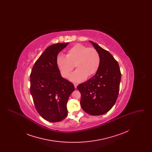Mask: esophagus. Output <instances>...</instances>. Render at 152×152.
<instances>
[{"label":"esophagus","mask_w":152,"mask_h":152,"mask_svg":"<svg viewBox=\"0 0 152 152\" xmlns=\"http://www.w3.org/2000/svg\"><path fill=\"white\" fill-rule=\"evenodd\" d=\"M73 84H74V87H75V88H77V86H78V84H77V83H74Z\"/></svg>","instance_id":"esophagus-1"}]
</instances>
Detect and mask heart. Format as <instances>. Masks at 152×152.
<instances>
[{
	"label": "heart",
	"mask_w": 152,
	"mask_h": 152,
	"mask_svg": "<svg viewBox=\"0 0 152 152\" xmlns=\"http://www.w3.org/2000/svg\"><path fill=\"white\" fill-rule=\"evenodd\" d=\"M58 68L64 77H67L72 71L75 65L77 70L69 76L75 82H80L97 72L100 64V56L94 48L77 44L71 47L66 55H58L56 58Z\"/></svg>",
	"instance_id": "1"
}]
</instances>
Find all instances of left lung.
Masks as SVG:
<instances>
[{"label": "left lung", "mask_w": 152, "mask_h": 152, "mask_svg": "<svg viewBox=\"0 0 152 152\" xmlns=\"http://www.w3.org/2000/svg\"><path fill=\"white\" fill-rule=\"evenodd\" d=\"M100 56V64L94 76L80 84V105L87 113L99 116L108 112L118 97L121 72L119 65L108 51L89 41Z\"/></svg>", "instance_id": "1"}]
</instances>
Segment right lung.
Instances as JSON below:
<instances>
[{
    "instance_id": "1",
    "label": "right lung",
    "mask_w": 152,
    "mask_h": 152,
    "mask_svg": "<svg viewBox=\"0 0 152 152\" xmlns=\"http://www.w3.org/2000/svg\"><path fill=\"white\" fill-rule=\"evenodd\" d=\"M69 43L51 45L36 60L30 75V92L36 110L52 123L68 115L66 103L75 90L72 83L63 78L56 64L58 53Z\"/></svg>"
}]
</instances>
